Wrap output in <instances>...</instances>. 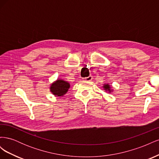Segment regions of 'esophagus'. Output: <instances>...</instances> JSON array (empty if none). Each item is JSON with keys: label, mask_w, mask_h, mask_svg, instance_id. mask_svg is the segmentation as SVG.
Here are the masks:
<instances>
[{"label": "esophagus", "mask_w": 159, "mask_h": 159, "mask_svg": "<svg viewBox=\"0 0 159 159\" xmlns=\"http://www.w3.org/2000/svg\"><path fill=\"white\" fill-rule=\"evenodd\" d=\"M92 79H93V77L91 76V75H89V76L87 77V78H83V80H84V81H90L92 80Z\"/></svg>", "instance_id": "34e87169"}]
</instances>
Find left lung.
Returning a JSON list of instances; mask_svg holds the SVG:
<instances>
[{"mask_svg":"<svg viewBox=\"0 0 159 159\" xmlns=\"http://www.w3.org/2000/svg\"><path fill=\"white\" fill-rule=\"evenodd\" d=\"M103 88H104V90H105V91H109V93H110V92H111V91H112V89H111V86H110V85H109V84H104V85L103 86Z\"/></svg>","mask_w":159,"mask_h":159,"instance_id":"1","label":"left lung"}]
</instances>
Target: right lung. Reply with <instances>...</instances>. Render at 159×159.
<instances>
[{
    "label": "right lung",
    "mask_w": 159,
    "mask_h": 159,
    "mask_svg": "<svg viewBox=\"0 0 159 159\" xmlns=\"http://www.w3.org/2000/svg\"><path fill=\"white\" fill-rule=\"evenodd\" d=\"M70 87V85L67 81L63 80H57L51 84L50 89L51 92L55 96L61 97L67 93Z\"/></svg>",
    "instance_id": "obj_1"
}]
</instances>
